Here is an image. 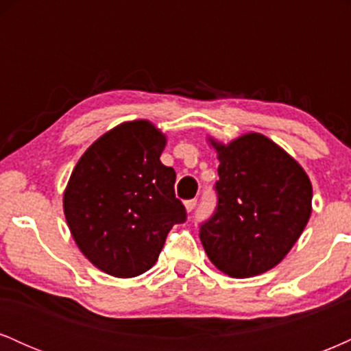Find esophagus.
I'll list each match as a JSON object with an SVG mask.
<instances>
[{"mask_svg":"<svg viewBox=\"0 0 351 351\" xmlns=\"http://www.w3.org/2000/svg\"><path fill=\"white\" fill-rule=\"evenodd\" d=\"M196 203H198V201H196V199H188V201H184V208H186V211L191 213L193 209L196 208Z\"/></svg>","mask_w":351,"mask_h":351,"instance_id":"obj_1","label":"esophagus"}]
</instances>
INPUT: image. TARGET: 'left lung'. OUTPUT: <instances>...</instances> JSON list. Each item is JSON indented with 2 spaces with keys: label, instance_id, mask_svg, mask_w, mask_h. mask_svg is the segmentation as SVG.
Segmentation results:
<instances>
[{
  "label": "left lung",
  "instance_id": "left-lung-1",
  "mask_svg": "<svg viewBox=\"0 0 351 351\" xmlns=\"http://www.w3.org/2000/svg\"><path fill=\"white\" fill-rule=\"evenodd\" d=\"M219 160L217 208L201 224L209 261L229 277L245 279L276 267L312 215V183L299 162L263 134L228 145L208 138Z\"/></svg>",
  "mask_w": 351,
  "mask_h": 351
}]
</instances>
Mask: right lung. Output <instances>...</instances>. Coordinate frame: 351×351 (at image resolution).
Here are the masks:
<instances>
[{
  "instance_id": "right-lung-1",
  "label": "right lung",
  "mask_w": 351,
  "mask_h": 351,
  "mask_svg": "<svg viewBox=\"0 0 351 351\" xmlns=\"http://www.w3.org/2000/svg\"><path fill=\"white\" fill-rule=\"evenodd\" d=\"M167 136L148 120L125 122L80 156L64 191V215L80 252L108 276L128 279L153 267L186 211L176 173L160 162Z\"/></svg>"
}]
</instances>
